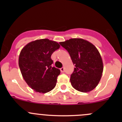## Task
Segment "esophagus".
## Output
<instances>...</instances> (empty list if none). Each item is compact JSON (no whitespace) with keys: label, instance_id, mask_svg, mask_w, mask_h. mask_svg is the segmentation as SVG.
<instances>
[{"label":"esophagus","instance_id":"esophagus-1","mask_svg":"<svg viewBox=\"0 0 122 122\" xmlns=\"http://www.w3.org/2000/svg\"><path fill=\"white\" fill-rule=\"evenodd\" d=\"M60 70H61V72H64V71H65V69H64V67H62V68H60Z\"/></svg>","mask_w":122,"mask_h":122}]
</instances>
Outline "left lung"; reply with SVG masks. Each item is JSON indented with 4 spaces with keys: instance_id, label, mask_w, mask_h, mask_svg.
<instances>
[{
    "instance_id": "1",
    "label": "left lung",
    "mask_w": 122,
    "mask_h": 122,
    "mask_svg": "<svg viewBox=\"0 0 122 122\" xmlns=\"http://www.w3.org/2000/svg\"><path fill=\"white\" fill-rule=\"evenodd\" d=\"M60 44L70 54L75 68L70 77L72 87L87 93L99 84L103 64L99 51L92 43L80 38H72Z\"/></svg>"
}]
</instances>
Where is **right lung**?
<instances>
[{
	"instance_id": "right-lung-1",
	"label": "right lung",
	"mask_w": 122,
	"mask_h": 122,
	"mask_svg": "<svg viewBox=\"0 0 122 122\" xmlns=\"http://www.w3.org/2000/svg\"><path fill=\"white\" fill-rule=\"evenodd\" d=\"M60 46L56 42L42 39L29 43L20 51V72L26 83L35 92L47 93L56 86L61 71L52 67L51 56Z\"/></svg>"
}]
</instances>
